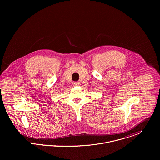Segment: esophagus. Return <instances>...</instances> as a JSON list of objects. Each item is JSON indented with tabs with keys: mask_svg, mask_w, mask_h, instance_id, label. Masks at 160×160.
<instances>
[{
	"mask_svg": "<svg viewBox=\"0 0 160 160\" xmlns=\"http://www.w3.org/2000/svg\"><path fill=\"white\" fill-rule=\"evenodd\" d=\"M79 84H80V83H79V82H74V83H73V86H79Z\"/></svg>",
	"mask_w": 160,
	"mask_h": 160,
	"instance_id": "1",
	"label": "esophagus"
}]
</instances>
